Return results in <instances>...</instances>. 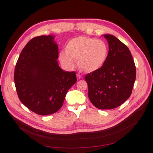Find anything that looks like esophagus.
<instances>
[{"instance_id":"1","label":"esophagus","mask_w":153,"mask_h":153,"mask_svg":"<svg viewBox=\"0 0 153 153\" xmlns=\"http://www.w3.org/2000/svg\"><path fill=\"white\" fill-rule=\"evenodd\" d=\"M76 76H77V79H80L81 78H82V75H81L79 73L77 74H76Z\"/></svg>"}]
</instances>
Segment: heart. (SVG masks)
I'll use <instances>...</instances> for the list:
<instances>
[{"label":"heart","mask_w":153,"mask_h":153,"mask_svg":"<svg viewBox=\"0 0 153 153\" xmlns=\"http://www.w3.org/2000/svg\"><path fill=\"white\" fill-rule=\"evenodd\" d=\"M108 48L105 41L81 36L68 42L66 51L59 53V59L65 66L72 68L74 60L86 72H93L101 68L108 57Z\"/></svg>","instance_id":"1"}]
</instances>
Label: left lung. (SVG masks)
<instances>
[{"instance_id":"left-lung-1","label":"left lung","mask_w":153,"mask_h":153,"mask_svg":"<svg viewBox=\"0 0 153 153\" xmlns=\"http://www.w3.org/2000/svg\"><path fill=\"white\" fill-rule=\"evenodd\" d=\"M108 43V57L103 66L87 74L88 97L99 109H113L130 97L135 77L134 59L128 47L112 35H104Z\"/></svg>"}]
</instances>
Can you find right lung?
Segmentation results:
<instances>
[{"label": "right lung", "instance_id": "obj_1", "mask_svg": "<svg viewBox=\"0 0 153 153\" xmlns=\"http://www.w3.org/2000/svg\"><path fill=\"white\" fill-rule=\"evenodd\" d=\"M53 35L34 37L23 48L16 65L14 83L20 101L39 115L56 112L68 91L77 82L74 71L58 65Z\"/></svg>", "mask_w": 153, "mask_h": 153}]
</instances>
